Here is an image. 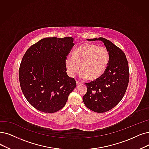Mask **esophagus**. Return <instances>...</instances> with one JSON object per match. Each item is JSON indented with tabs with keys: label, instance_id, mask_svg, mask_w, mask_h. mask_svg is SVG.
<instances>
[{
	"label": "esophagus",
	"instance_id": "obj_1",
	"mask_svg": "<svg viewBox=\"0 0 149 149\" xmlns=\"http://www.w3.org/2000/svg\"><path fill=\"white\" fill-rule=\"evenodd\" d=\"M80 84H81V83L80 82H79V81H76V85H77V86H79Z\"/></svg>",
	"mask_w": 149,
	"mask_h": 149
}]
</instances>
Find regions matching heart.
Instances as JSON below:
<instances>
[{
	"label": "heart",
	"mask_w": 149,
	"mask_h": 149,
	"mask_svg": "<svg viewBox=\"0 0 149 149\" xmlns=\"http://www.w3.org/2000/svg\"><path fill=\"white\" fill-rule=\"evenodd\" d=\"M109 59V52L106 47L85 43L74 51L72 57L66 58L65 65L70 76L74 77L80 69L82 78H87L88 80L93 81L104 74Z\"/></svg>",
	"instance_id": "obj_1"
}]
</instances>
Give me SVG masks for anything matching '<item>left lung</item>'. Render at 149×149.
<instances>
[{"label": "left lung", "mask_w": 149, "mask_h": 149, "mask_svg": "<svg viewBox=\"0 0 149 149\" xmlns=\"http://www.w3.org/2000/svg\"><path fill=\"white\" fill-rule=\"evenodd\" d=\"M88 40L103 41L109 59L104 74L96 81L86 83L87 91L82 100L91 110L105 112L114 108L125 93L130 76L128 63L125 53L109 40L103 37Z\"/></svg>", "instance_id": "obj_1"}]
</instances>
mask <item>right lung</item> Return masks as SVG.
<instances>
[{
	"mask_svg": "<svg viewBox=\"0 0 149 149\" xmlns=\"http://www.w3.org/2000/svg\"><path fill=\"white\" fill-rule=\"evenodd\" d=\"M74 45L73 38H45L32 45L24 55L19 70L22 92L37 110L53 113L66 104L76 87L66 72L65 61Z\"/></svg>",
	"mask_w": 149,
	"mask_h": 149,
	"instance_id": "right-lung-1",
	"label": "right lung"
}]
</instances>
